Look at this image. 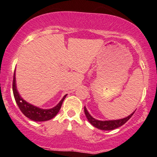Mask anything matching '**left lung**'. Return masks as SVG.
Returning <instances> with one entry per match:
<instances>
[{
	"instance_id": "obj_1",
	"label": "left lung",
	"mask_w": 157,
	"mask_h": 157,
	"mask_svg": "<svg viewBox=\"0 0 157 157\" xmlns=\"http://www.w3.org/2000/svg\"><path fill=\"white\" fill-rule=\"evenodd\" d=\"M135 112V111H134ZM134 112L132 114H131L130 115H128V117H125V118L123 119H119V120H114V121H98V120H95L94 117H92L91 115H90V113L88 112L87 110H86V108L84 106V113H85V115L87 118L88 121L93 125V126L96 127L97 128H99L101 130H105V131H110L115 129V128H118V127L123 126V124H125L127 121L129 120L132 116L133 115Z\"/></svg>"
}]
</instances>
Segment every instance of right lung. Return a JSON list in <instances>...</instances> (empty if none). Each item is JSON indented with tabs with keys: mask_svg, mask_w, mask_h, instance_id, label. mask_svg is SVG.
<instances>
[{
	"mask_svg": "<svg viewBox=\"0 0 157 157\" xmlns=\"http://www.w3.org/2000/svg\"><path fill=\"white\" fill-rule=\"evenodd\" d=\"M12 90L13 94H14V99L17 104L18 107L20 109V111L23 112V114L28 118L36 122H41V121H49V120L52 119L55 116L57 115L59 112L61 106H62V102H63L64 98H65L67 95H65L63 97V98L60 101V102L54 106L53 108L48 109H40L37 106H33L23 100L21 97H20L19 93H18L16 87V80H15V71L14 73V78H13V84H12Z\"/></svg>",
	"mask_w": 157,
	"mask_h": 157,
	"instance_id": "1",
	"label": "right lung"
}]
</instances>
